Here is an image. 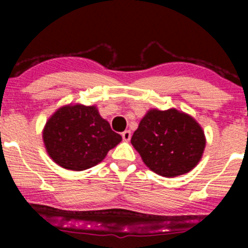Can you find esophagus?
Returning a JSON list of instances; mask_svg holds the SVG:
<instances>
[{"label":"esophagus","mask_w":248,"mask_h":248,"mask_svg":"<svg viewBox=\"0 0 248 248\" xmlns=\"http://www.w3.org/2000/svg\"><path fill=\"white\" fill-rule=\"evenodd\" d=\"M122 139L124 140V141H128L129 139H131V132L129 131H124V132H122Z\"/></svg>","instance_id":"obj_1"}]
</instances>
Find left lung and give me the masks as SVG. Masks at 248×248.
Returning a JSON list of instances; mask_svg holds the SVG:
<instances>
[{
	"instance_id": "left-lung-1",
	"label": "left lung",
	"mask_w": 248,
	"mask_h": 248,
	"mask_svg": "<svg viewBox=\"0 0 248 248\" xmlns=\"http://www.w3.org/2000/svg\"><path fill=\"white\" fill-rule=\"evenodd\" d=\"M144 163L166 177L186 174L198 164L205 147L202 127L175 109L150 110L131 139Z\"/></svg>"
}]
</instances>
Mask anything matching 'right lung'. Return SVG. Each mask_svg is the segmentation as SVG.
Here are the masks:
<instances>
[{
    "label": "right lung",
    "instance_id": "add662e5",
    "mask_svg": "<svg viewBox=\"0 0 248 248\" xmlns=\"http://www.w3.org/2000/svg\"><path fill=\"white\" fill-rule=\"evenodd\" d=\"M94 107L60 108L47 120L43 140L55 163L68 170H85L104 159L121 141Z\"/></svg>",
    "mask_w": 248,
    "mask_h": 248
}]
</instances>
